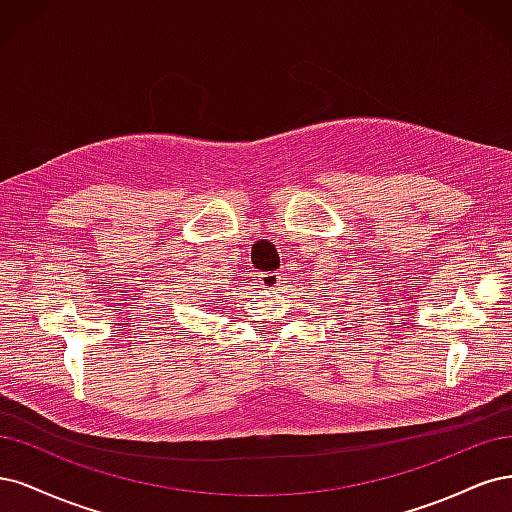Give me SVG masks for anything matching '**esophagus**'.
I'll return each instance as SVG.
<instances>
[{
  "instance_id": "obj_1",
  "label": "esophagus",
  "mask_w": 512,
  "mask_h": 512,
  "mask_svg": "<svg viewBox=\"0 0 512 512\" xmlns=\"http://www.w3.org/2000/svg\"><path fill=\"white\" fill-rule=\"evenodd\" d=\"M259 283H261L263 289L276 291L280 285H283V274H278V272H266V274H261Z\"/></svg>"
}]
</instances>
